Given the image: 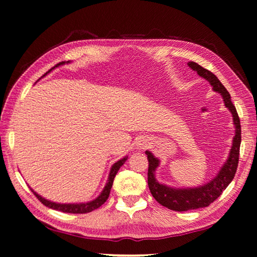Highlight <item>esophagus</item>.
<instances>
[{"label": "esophagus", "mask_w": 257, "mask_h": 257, "mask_svg": "<svg viewBox=\"0 0 257 257\" xmlns=\"http://www.w3.org/2000/svg\"><path fill=\"white\" fill-rule=\"evenodd\" d=\"M137 146H138L139 150H144L145 147L147 146V145H146V142H144V141H139V142L137 143Z\"/></svg>", "instance_id": "34e87169"}]
</instances>
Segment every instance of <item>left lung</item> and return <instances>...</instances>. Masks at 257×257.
Returning <instances> with one entry per match:
<instances>
[{
    "mask_svg": "<svg viewBox=\"0 0 257 257\" xmlns=\"http://www.w3.org/2000/svg\"><path fill=\"white\" fill-rule=\"evenodd\" d=\"M188 66L196 71L199 76L206 79L212 85L215 92H219L222 95L225 106H227L233 116V123L236 125V135L233 137L232 147L230 151L229 158L227 162L221 169L217 176L211 182L197 188L189 189H173L170 187L159 184L155 180L154 171L159 167V160L154 158L151 152L146 151L145 153L149 160V172H147V182H149V188L153 197L160 203L161 205L168 207L169 210L185 212L189 210H197V208L206 207L213 203L215 199L223 193L230 182L232 181L234 175H236L239 161V150H240L241 143V128L240 120H239L236 107L231 102V97L225 87L221 84L214 73L207 69L203 68L196 62L190 61Z\"/></svg>",
    "mask_w": 257,
    "mask_h": 257,
    "instance_id": "1",
    "label": "left lung"
}]
</instances>
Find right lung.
<instances>
[{
  "label": "right lung",
  "mask_w": 257,
  "mask_h": 257,
  "mask_svg": "<svg viewBox=\"0 0 257 257\" xmlns=\"http://www.w3.org/2000/svg\"><path fill=\"white\" fill-rule=\"evenodd\" d=\"M63 63H64V61L58 63L55 67H58L59 64H63ZM52 69H53V68H52ZM52 69H51V70H52ZM50 71H47V72H50ZM125 160H127V158L120 160V161H118V162L112 165V169H111L110 176H108V180H107V184L105 186V188L103 189L102 194L99 195V196L96 199H94V201L89 202V203H85V204H58V203H53V202L47 201V199L41 197L40 195H37L34 190H32V191L34 193L35 196L38 198V201L42 202V204H44L45 206L50 207V208H53V210L61 211V212H64V213H76V214H84V213H89V212H92L94 210H96V208H98L99 206L103 205V204L106 202V199L108 198V195H110V191H111L112 185H113V180H114V177H115L116 173H118L121 165H123V163L125 162Z\"/></svg>",
  "instance_id": "1"
}]
</instances>
